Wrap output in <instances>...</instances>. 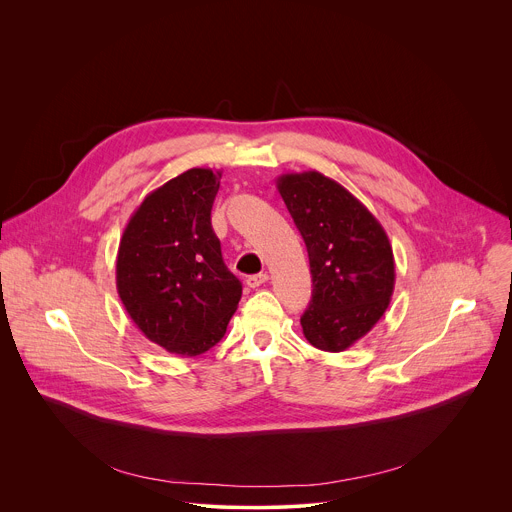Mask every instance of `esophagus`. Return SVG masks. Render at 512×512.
<instances>
[{
    "mask_svg": "<svg viewBox=\"0 0 512 512\" xmlns=\"http://www.w3.org/2000/svg\"><path fill=\"white\" fill-rule=\"evenodd\" d=\"M267 279H269V275H267V273H257V275H249V277H247V285H249V287H259V285L267 283Z\"/></svg>",
    "mask_w": 512,
    "mask_h": 512,
    "instance_id": "34e87169",
    "label": "esophagus"
}]
</instances>
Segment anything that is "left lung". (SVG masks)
Listing matches in <instances>:
<instances>
[{
	"label": "left lung",
	"mask_w": 512,
	"mask_h": 512,
	"mask_svg": "<svg viewBox=\"0 0 512 512\" xmlns=\"http://www.w3.org/2000/svg\"><path fill=\"white\" fill-rule=\"evenodd\" d=\"M312 271L306 340L326 352L350 348L383 318L395 289L393 247L375 214L332 178L310 170L277 178Z\"/></svg>",
	"instance_id": "1"
}]
</instances>
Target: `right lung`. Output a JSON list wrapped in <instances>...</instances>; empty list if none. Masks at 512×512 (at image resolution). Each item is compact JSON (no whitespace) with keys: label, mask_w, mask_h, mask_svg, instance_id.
<instances>
[{"label":"right lung","mask_w":512,"mask_h":512,"mask_svg":"<svg viewBox=\"0 0 512 512\" xmlns=\"http://www.w3.org/2000/svg\"><path fill=\"white\" fill-rule=\"evenodd\" d=\"M218 186L221 172L186 170L143 198L119 241L123 308L145 338L178 356L221 340L243 294L210 225Z\"/></svg>","instance_id":"1"}]
</instances>
